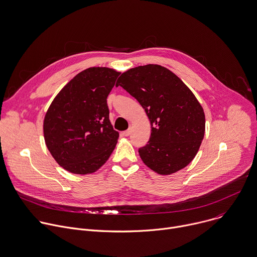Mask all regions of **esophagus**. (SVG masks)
<instances>
[{
    "instance_id": "1",
    "label": "esophagus",
    "mask_w": 257,
    "mask_h": 257,
    "mask_svg": "<svg viewBox=\"0 0 257 257\" xmlns=\"http://www.w3.org/2000/svg\"><path fill=\"white\" fill-rule=\"evenodd\" d=\"M130 132H131V130L128 129V130H126V131L123 132V135H124V136H129V135H130Z\"/></svg>"
}]
</instances>
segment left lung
Listing matches in <instances>:
<instances>
[{"label":"left lung","mask_w":257,"mask_h":257,"mask_svg":"<svg viewBox=\"0 0 257 257\" xmlns=\"http://www.w3.org/2000/svg\"><path fill=\"white\" fill-rule=\"evenodd\" d=\"M144 109L151 125L148 143L139 155L153 172L167 176L186 167L197 155L205 135L203 107L173 71L146 64L123 72L116 82Z\"/></svg>","instance_id":"left-lung-1"}]
</instances>
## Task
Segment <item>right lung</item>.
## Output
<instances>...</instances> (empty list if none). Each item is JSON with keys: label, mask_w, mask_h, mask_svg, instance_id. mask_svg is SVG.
Listing matches in <instances>:
<instances>
[{"label": "right lung", "mask_w": 257, "mask_h": 257, "mask_svg": "<svg viewBox=\"0 0 257 257\" xmlns=\"http://www.w3.org/2000/svg\"><path fill=\"white\" fill-rule=\"evenodd\" d=\"M120 73L109 67L84 69L50 104L43 121L45 144L67 172L93 174L115 149L119 133L109 120L107 98Z\"/></svg>", "instance_id": "obj_1"}]
</instances>
